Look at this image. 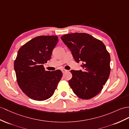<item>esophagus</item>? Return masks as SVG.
<instances>
[{
  "instance_id": "1",
  "label": "esophagus",
  "mask_w": 129,
  "mask_h": 129,
  "mask_svg": "<svg viewBox=\"0 0 129 129\" xmlns=\"http://www.w3.org/2000/svg\"><path fill=\"white\" fill-rule=\"evenodd\" d=\"M61 71L62 73H65L66 72H67V70H65V69H61Z\"/></svg>"
}]
</instances>
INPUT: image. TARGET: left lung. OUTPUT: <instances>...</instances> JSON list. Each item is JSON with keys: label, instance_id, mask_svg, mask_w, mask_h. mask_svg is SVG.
Listing matches in <instances>:
<instances>
[{"label": "left lung", "instance_id": "obj_1", "mask_svg": "<svg viewBox=\"0 0 129 129\" xmlns=\"http://www.w3.org/2000/svg\"><path fill=\"white\" fill-rule=\"evenodd\" d=\"M61 39L70 49L75 61L82 62L83 70H71L69 84L74 93L88 100L103 88L110 74V55L101 41L87 33H75L62 35Z\"/></svg>", "mask_w": 129, "mask_h": 129}]
</instances>
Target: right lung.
<instances>
[{
    "mask_svg": "<svg viewBox=\"0 0 129 129\" xmlns=\"http://www.w3.org/2000/svg\"><path fill=\"white\" fill-rule=\"evenodd\" d=\"M58 38L42 35L30 40L19 49L14 69L19 88L27 96L44 101L51 98L62 76L60 70L45 71L44 64L51 58Z\"/></svg>",
    "mask_w": 129,
    "mask_h": 129,
    "instance_id": "add662e5",
    "label": "right lung"
}]
</instances>
